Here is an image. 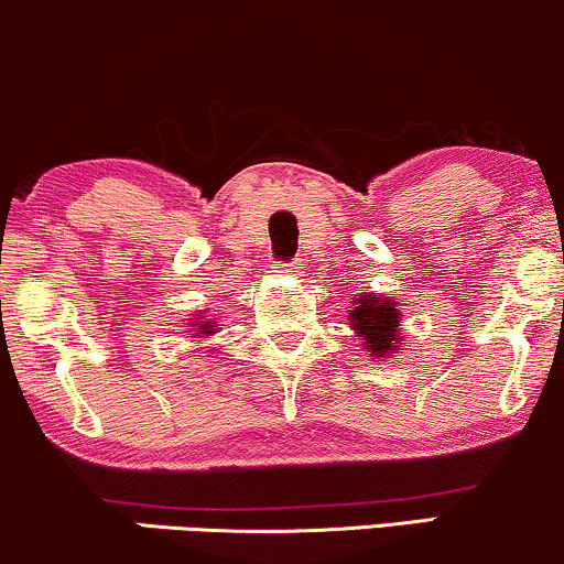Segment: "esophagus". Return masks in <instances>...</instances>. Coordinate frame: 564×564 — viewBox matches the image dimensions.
I'll return each instance as SVG.
<instances>
[{"instance_id":"esophagus-1","label":"esophagus","mask_w":564,"mask_h":564,"mask_svg":"<svg viewBox=\"0 0 564 564\" xmlns=\"http://www.w3.org/2000/svg\"><path fill=\"white\" fill-rule=\"evenodd\" d=\"M303 269V263H274V271H280V274H288V271H293V274H297V271Z\"/></svg>"}]
</instances>
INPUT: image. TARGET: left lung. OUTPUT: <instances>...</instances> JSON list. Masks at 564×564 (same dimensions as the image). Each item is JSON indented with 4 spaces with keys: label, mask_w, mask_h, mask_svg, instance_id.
Returning a JSON list of instances; mask_svg holds the SVG:
<instances>
[{
    "label": "left lung",
    "mask_w": 564,
    "mask_h": 564,
    "mask_svg": "<svg viewBox=\"0 0 564 564\" xmlns=\"http://www.w3.org/2000/svg\"><path fill=\"white\" fill-rule=\"evenodd\" d=\"M400 318L402 314L398 301L379 293L358 295L352 301V311L347 314V322H350V329L360 339V347L373 360L392 358V352H398L405 343Z\"/></svg>",
    "instance_id": "left-lung-1"
}]
</instances>
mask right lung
<instances>
[{"label":"right lung","mask_w":564,"mask_h":564,"mask_svg":"<svg viewBox=\"0 0 564 564\" xmlns=\"http://www.w3.org/2000/svg\"><path fill=\"white\" fill-rule=\"evenodd\" d=\"M187 324H191V329H187V332H193V337H198V339L217 335V326H219L217 322H212V318L206 322V318L200 314H193V318Z\"/></svg>","instance_id":"right-lung-1"}]
</instances>
